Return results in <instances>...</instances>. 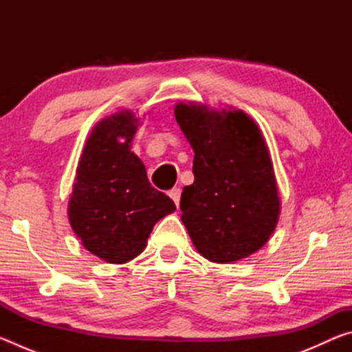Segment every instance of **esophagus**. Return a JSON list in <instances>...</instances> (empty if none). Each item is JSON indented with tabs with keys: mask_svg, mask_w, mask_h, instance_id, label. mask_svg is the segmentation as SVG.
I'll use <instances>...</instances> for the list:
<instances>
[{
	"mask_svg": "<svg viewBox=\"0 0 352 352\" xmlns=\"http://www.w3.org/2000/svg\"><path fill=\"white\" fill-rule=\"evenodd\" d=\"M169 197L174 200V204L177 206H180V197H182V189L180 188H174L169 190Z\"/></svg>",
	"mask_w": 352,
	"mask_h": 352,
	"instance_id": "34e87169",
	"label": "esophagus"
}]
</instances>
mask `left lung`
<instances>
[{
  "label": "left lung",
  "instance_id": "8db88e82",
  "mask_svg": "<svg viewBox=\"0 0 352 352\" xmlns=\"http://www.w3.org/2000/svg\"><path fill=\"white\" fill-rule=\"evenodd\" d=\"M175 119L194 151L182 220L204 258L220 264L258 252L276 228L275 170L264 136L242 110L177 104Z\"/></svg>",
  "mask_w": 352,
  "mask_h": 352
}]
</instances>
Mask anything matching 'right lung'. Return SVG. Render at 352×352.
<instances>
[{
	"label": "right lung",
	"mask_w": 352,
	"mask_h": 352,
	"mask_svg": "<svg viewBox=\"0 0 352 352\" xmlns=\"http://www.w3.org/2000/svg\"><path fill=\"white\" fill-rule=\"evenodd\" d=\"M138 118L122 110L91 130L76 169L68 201L71 228L82 245L110 264L136 258L153 225L175 211L155 189L141 160L130 151Z\"/></svg>",
	"instance_id": "right-lung-1"
}]
</instances>
